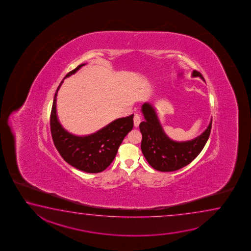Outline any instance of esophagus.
<instances>
[{
  "label": "esophagus",
  "instance_id": "obj_1",
  "mask_svg": "<svg viewBox=\"0 0 251 251\" xmlns=\"http://www.w3.org/2000/svg\"><path fill=\"white\" fill-rule=\"evenodd\" d=\"M140 121H141V118L139 114H134V118H133V122H134V126L138 127L140 125Z\"/></svg>",
  "mask_w": 251,
  "mask_h": 251
}]
</instances>
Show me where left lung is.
<instances>
[{"instance_id":"1","label":"left lung","mask_w":251,"mask_h":251,"mask_svg":"<svg viewBox=\"0 0 251 251\" xmlns=\"http://www.w3.org/2000/svg\"><path fill=\"white\" fill-rule=\"evenodd\" d=\"M192 76L200 77V72L194 70ZM145 120L140 124L142 134L141 150L146 160L154 170L170 172L182 169L195 159L208 140L212 128V119L202 134L187 141H175L166 135L157 113L151 103L145 102L141 106Z\"/></svg>"}]
</instances>
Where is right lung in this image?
<instances>
[{
    "label": "right lung",
    "instance_id": "add662e5",
    "mask_svg": "<svg viewBox=\"0 0 251 251\" xmlns=\"http://www.w3.org/2000/svg\"><path fill=\"white\" fill-rule=\"evenodd\" d=\"M85 64L79 65L68 73L70 76ZM62 80L56 90L51 107L50 126L56 149L68 164L87 173H99L114 160L124 138L133 127V114L112 121L95 133L76 136L66 131L60 125L56 112V98Z\"/></svg>",
    "mask_w": 251,
    "mask_h": 251
}]
</instances>
